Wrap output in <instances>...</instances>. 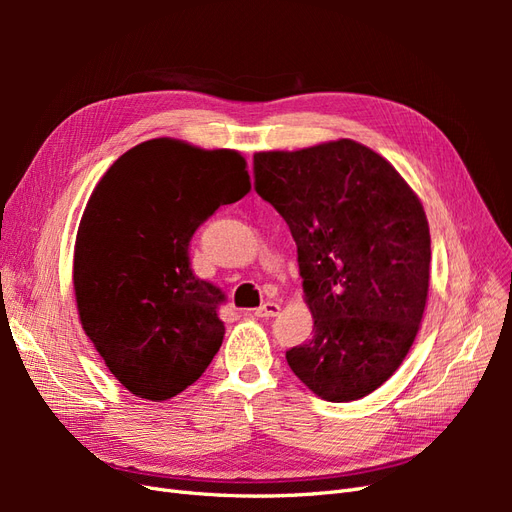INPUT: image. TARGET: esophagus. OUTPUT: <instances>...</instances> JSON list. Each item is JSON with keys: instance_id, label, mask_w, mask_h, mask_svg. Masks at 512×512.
I'll return each mask as SVG.
<instances>
[{"instance_id": "esophagus-1", "label": "esophagus", "mask_w": 512, "mask_h": 512, "mask_svg": "<svg viewBox=\"0 0 512 512\" xmlns=\"http://www.w3.org/2000/svg\"><path fill=\"white\" fill-rule=\"evenodd\" d=\"M277 314H280V305L273 303V301H267L265 305H260L254 312V316H258V318H273Z\"/></svg>"}]
</instances>
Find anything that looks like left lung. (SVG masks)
Here are the masks:
<instances>
[{"mask_svg":"<svg viewBox=\"0 0 512 512\" xmlns=\"http://www.w3.org/2000/svg\"><path fill=\"white\" fill-rule=\"evenodd\" d=\"M256 192L297 243L314 337L286 352L309 391L354 401L404 363L421 327L431 239L421 198L380 153L350 138L254 153Z\"/></svg>","mask_w":512,"mask_h":512,"instance_id":"8db88e82","label":"left lung"}]
</instances>
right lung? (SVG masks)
Here are the masks:
<instances>
[{
    "instance_id": "obj_1",
    "label": "right lung",
    "mask_w": 512,
    "mask_h": 512,
    "mask_svg": "<svg viewBox=\"0 0 512 512\" xmlns=\"http://www.w3.org/2000/svg\"><path fill=\"white\" fill-rule=\"evenodd\" d=\"M235 149L151 138L91 192L74 243V297L111 374L149 401L194 384L218 354V286L192 273L188 245L209 215L250 192Z\"/></svg>"
}]
</instances>
